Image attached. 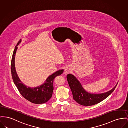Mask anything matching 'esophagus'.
Returning a JSON list of instances; mask_svg holds the SVG:
<instances>
[{
	"label": "esophagus",
	"instance_id": "1",
	"mask_svg": "<svg viewBox=\"0 0 128 128\" xmlns=\"http://www.w3.org/2000/svg\"><path fill=\"white\" fill-rule=\"evenodd\" d=\"M69 71H70V70H69V69L68 68H65V69H64L65 73H68V72H69Z\"/></svg>",
	"mask_w": 128,
	"mask_h": 128
}]
</instances>
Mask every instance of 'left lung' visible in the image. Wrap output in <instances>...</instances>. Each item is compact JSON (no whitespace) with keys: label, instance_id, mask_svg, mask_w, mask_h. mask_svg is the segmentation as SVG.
Returning <instances> with one entry per match:
<instances>
[{"label":"left lung","instance_id":"8db88e82","mask_svg":"<svg viewBox=\"0 0 128 128\" xmlns=\"http://www.w3.org/2000/svg\"><path fill=\"white\" fill-rule=\"evenodd\" d=\"M66 78L73 99L78 104L85 106L93 105L102 102L112 93L117 85L110 91L104 93L90 94L85 91L76 78L73 75L69 74Z\"/></svg>","mask_w":128,"mask_h":128}]
</instances>
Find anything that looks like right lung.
<instances>
[{"mask_svg": "<svg viewBox=\"0 0 128 128\" xmlns=\"http://www.w3.org/2000/svg\"><path fill=\"white\" fill-rule=\"evenodd\" d=\"M21 42V40L15 47L12 54L10 69L13 81L17 87L20 94L28 101L35 104H43L48 101L52 97L53 91V80L57 76L60 75L64 72L62 69L56 71L48 78L45 82L40 86L31 88L24 85L17 76L14 66V57L17 49V46Z\"/></svg>", "mask_w": 128, "mask_h": 128, "instance_id": "add662e5", "label": "right lung"}]
</instances>
